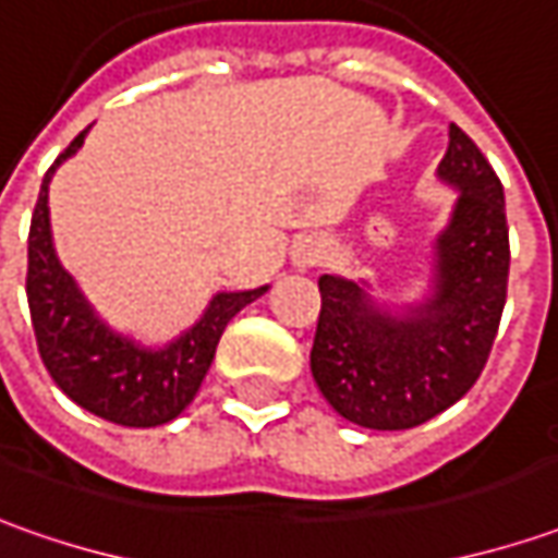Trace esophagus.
Instances as JSON below:
<instances>
[{
    "label": "esophagus",
    "mask_w": 558,
    "mask_h": 558,
    "mask_svg": "<svg viewBox=\"0 0 558 558\" xmlns=\"http://www.w3.org/2000/svg\"><path fill=\"white\" fill-rule=\"evenodd\" d=\"M324 253H327L324 241H317V238H302V241L293 246V262H296L299 268H312V265H317V262L324 259Z\"/></svg>",
    "instance_id": "obj_1"
}]
</instances>
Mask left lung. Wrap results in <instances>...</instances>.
<instances>
[{"label":"left lung","instance_id":"obj_1","mask_svg":"<svg viewBox=\"0 0 558 558\" xmlns=\"http://www.w3.org/2000/svg\"><path fill=\"white\" fill-rule=\"evenodd\" d=\"M438 179L460 191L435 241L433 296L389 312L364 283L320 275L312 376L330 408L364 429H413L457 404L485 371L507 305L504 184L451 125Z\"/></svg>","mask_w":558,"mask_h":558}]
</instances>
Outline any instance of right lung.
I'll return each mask as SVG.
<instances>
[{"label": "right lung", "instance_id": "obj_1", "mask_svg": "<svg viewBox=\"0 0 558 558\" xmlns=\"http://www.w3.org/2000/svg\"><path fill=\"white\" fill-rule=\"evenodd\" d=\"M86 132L51 163L39 187L27 241L29 320L43 364L70 401L117 426L150 429L175 420L194 401L228 320L268 287L216 293L201 320L163 349H145L110 330L58 262L51 243L49 182L54 169L83 147Z\"/></svg>", "mask_w": 558, "mask_h": 558}]
</instances>
